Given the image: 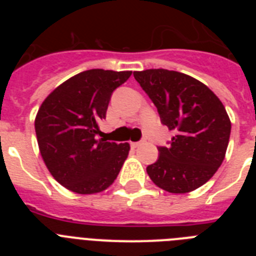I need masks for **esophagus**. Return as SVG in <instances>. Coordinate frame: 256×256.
Masks as SVG:
<instances>
[{"mask_svg":"<svg viewBox=\"0 0 256 256\" xmlns=\"http://www.w3.org/2000/svg\"><path fill=\"white\" fill-rule=\"evenodd\" d=\"M144 141H141V142H132V144H130V146H132L133 148H138V146H141L142 144H144Z\"/></svg>","mask_w":256,"mask_h":256,"instance_id":"34e87169","label":"esophagus"}]
</instances>
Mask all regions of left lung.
Here are the masks:
<instances>
[{
	"label": "left lung",
	"mask_w": 256,
	"mask_h": 256,
	"mask_svg": "<svg viewBox=\"0 0 256 256\" xmlns=\"http://www.w3.org/2000/svg\"><path fill=\"white\" fill-rule=\"evenodd\" d=\"M164 126L176 133L148 165V177L170 194H187L216 174L224 160L230 120L216 94L198 79L166 69L134 72Z\"/></svg>",
	"instance_id": "left-lung-1"
}]
</instances>
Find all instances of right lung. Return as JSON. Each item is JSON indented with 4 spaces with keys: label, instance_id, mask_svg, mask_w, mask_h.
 <instances>
[{
    "label": "right lung",
    "instance_id": "obj_1",
    "mask_svg": "<svg viewBox=\"0 0 256 256\" xmlns=\"http://www.w3.org/2000/svg\"><path fill=\"white\" fill-rule=\"evenodd\" d=\"M132 72L91 69L72 76L44 98L36 115L38 148L51 176L69 191L98 194L116 180L130 144L97 138L112 91Z\"/></svg>",
    "mask_w": 256,
    "mask_h": 256
}]
</instances>
